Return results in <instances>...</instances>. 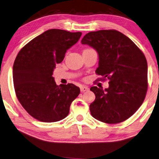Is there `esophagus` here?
Returning a JSON list of instances; mask_svg holds the SVG:
<instances>
[{
    "label": "esophagus",
    "instance_id": "1",
    "mask_svg": "<svg viewBox=\"0 0 159 159\" xmlns=\"http://www.w3.org/2000/svg\"><path fill=\"white\" fill-rule=\"evenodd\" d=\"M89 90V88L87 86H82L80 88V92H87Z\"/></svg>",
    "mask_w": 159,
    "mask_h": 159
}]
</instances>
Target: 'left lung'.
<instances>
[{
  "mask_svg": "<svg viewBox=\"0 0 159 159\" xmlns=\"http://www.w3.org/2000/svg\"><path fill=\"white\" fill-rule=\"evenodd\" d=\"M98 52V75L107 78L109 88L92 87L95 101L92 116L116 124L132 116L141 107L148 90V63L143 53L131 39L114 30L89 32L81 40Z\"/></svg>",
  "mask_w": 159,
  "mask_h": 159,
  "instance_id": "obj_1",
  "label": "left lung"
}]
</instances>
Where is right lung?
Wrapping results in <instances>:
<instances>
[{
	"mask_svg": "<svg viewBox=\"0 0 159 159\" xmlns=\"http://www.w3.org/2000/svg\"><path fill=\"white\" fill-rule=\"evenodd\" d=\"M81 32L52 29L36 36L18 52L13 66V81L18 100L28 114L42 122L65 119L80 94L72 83L57 85L52 76L68 49Z\"/></svg>",
	"mask_w": 159,
	"mask_h": 159,
	"instance_id": "right-lung-1",
	"label": "right lung"
}]
</instances>
